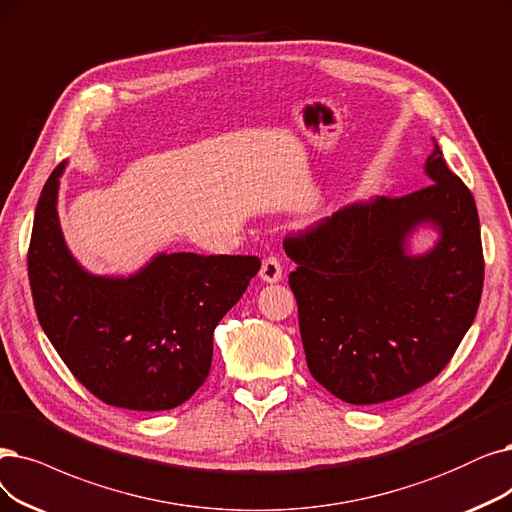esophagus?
<instances>
[{
  "mask_svg": "<svg viewBox=\"0 0 512 512\" xmlns=\"http://www.w3.org/2000/svg\"><path fill=\"white\" fill-rule=\"evenodd\" d=\"M281 275H283V267L279 258L275 256H269L262 260V267H260V279L267 281V283H277L281 281Z\"/></svg>",
  "mask_w": 512,
  "mask_h": 512,
  "instance_id": "34e87169",
  "label": "esophagus"
}]
</instances>
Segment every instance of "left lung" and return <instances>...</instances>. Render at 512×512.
Returning <instances> with one entry per match:
<instances>
[{
	"label": "left lung",
	"mask_w": 512,
	"mask_h": 512,
	"mask_svg": "<svg viewBox=\"0 0 512 512\" xmlns=\"http://www.w3.org/2000/svg\"><path fill=\"white\" fill-rule=\"evenodd\" d=\"M435 142L433 185L355 201L315 229L285 237L290 288L313 378L353 405L391 401L433 380L473 325L483 290L475 199ZM422 226L431 251L406 245Z\"/></svg>",
	"instance_id": "1"
}]
</instances>
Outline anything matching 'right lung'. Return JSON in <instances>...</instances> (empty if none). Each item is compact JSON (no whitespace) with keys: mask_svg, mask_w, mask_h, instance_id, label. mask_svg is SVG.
<instances>
[{"mask_svg":"<svg viewBox=\"0 0 512 512\" xmlns=\"http://www.w3.org/2000/svg\"><path fill=\"white\" fill-rule=\"evenodd\" d=\"M65 166L50 174L33 220L27 262L37 319L94 397L134 412L172 410L206 382L216 325L248 290L260 258L161 252L134 275H94L60 229Z\"/></svg>","mask_w":512,"mask_h":512,"instance_id":"add662e5","label":"right lung"}]
</instances>
